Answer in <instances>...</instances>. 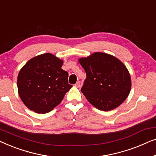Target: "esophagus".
<instances>
[{
  "instance_id": "1",
  "label": "esophagus",
  "mask_w": 156,
  "mask_h": 156,
  "mask_svg": "<svg viewBox=\"0 0 156 156\" xmlns=\"http://www.w3.org/2000/svg\"><path fill=\"white\" fill-rule=\"evenodd\" d=\"M80 86H81V84H80V82H77L75 84V87H77V88H79V87H80Z\"/></svg>"
}]
</instances>
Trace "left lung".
I'll list each match as a JSON object with an SVG mask.
<instances>
[{"instance_id": "obj_1", "label": "left lung", "mask_w": 156, "mask_h": 156, "mask_svg": "<svg viewBox=\"0 0 156 156\" xmlns=\"http://www.w3.org/2000/svg\"><path fill=\"white\" fill-rule=\"evenodd\" d=\"M87 74L81 91L98 109L108 112L121 105L129 96L131 76L126 66L112 55L95 52L79 59Z\"/></svg>"}]
</instances>
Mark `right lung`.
Instances as JSON below:
<instances>
[{"instance_id": "obj_1", "label": "right lung", "mask_w": 156, "mask_h": 156, "mask_svg": "<svg viewBox=\"0 0 156 156\" xmlns=\"http://www.w3.org/2000/svg\"><path fill=\"white\" fill-rule=\"evenodd\" d=\"M63 61L50 53L40 55L27 62L19 72L17 85L21 100L29 109L45 114L60 104L72 88Z\"/></svg>"}]
</instances>
